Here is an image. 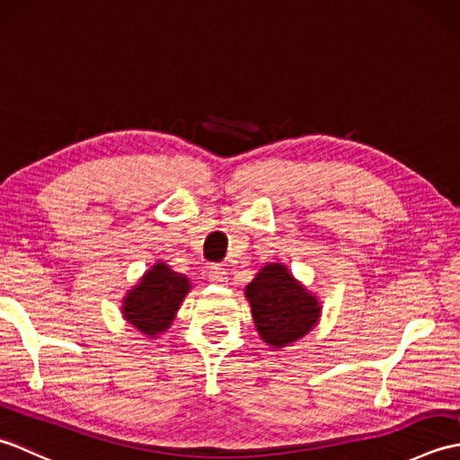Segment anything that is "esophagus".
Masks as SVG:
<instances>
[{
    "instance_id": "1",
    "label": "esophagus",
    "mask_w": 460,
    "mask_h": 460,
    "mask_svg": "<svg viewBox=\"0 0 460 460\" xmlns=\"http://www.w3.org/2000/svg\"><path fill=\"white\" fill-rule=\"evenodd\" d=\"M229 272L225 267H211L209 269V280L215 282V285H225L229 280Z\"/></svg>"
}]
</instances>
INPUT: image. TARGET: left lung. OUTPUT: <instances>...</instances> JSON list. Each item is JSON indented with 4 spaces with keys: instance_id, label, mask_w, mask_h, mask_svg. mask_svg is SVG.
Wrapping results in <instances>:
<instances>
[{
    "instance_id": "1",
    "label": "left lung",
    "mask_w": 460,
    "mask_h": 460,
    "mask_svg": "<svg viewBox=\"0 0 460 460\" xmlns=\"http://www.w3.org/2000/svg\"><path fill=\"white\" fill-rule=\"evenodd\" d=\"M245 296L261 340L277 349L305 338L322 314L318 296L282 262H267L245 287Z\"/></svg>"
}]
</instances>
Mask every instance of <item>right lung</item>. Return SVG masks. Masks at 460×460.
<instances>
[{"label": "right lung", "mask_w": 460, "mask_h": 460, "mask_svg": "<svg viewBox=\"0 0 460 460\" xmlns=\"http://www.w3.org/2000/svg\"><path fill=\"white\" fill-rule=\"evenodd\" d=\"M191 290L190 279L158 261L122 298V318L148 338H158L172 326L185 295Z\"/></svg>", "instance_id": "1"}]
</instances>
